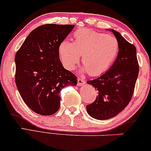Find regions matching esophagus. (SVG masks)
Instances as JSON below:
<instances>
[{"mask_svg":"<svg viewBox=\"0 0 151 151\" xmlns=\"http://www.w3.org/2000/svg\"><path fill=\"white\" fill-rule=\"evenodd\" d=\"M85 84V81L82 78H78V86H83Z\"/></svg>","mask_w":151,"mask_h":151,"instance_id":"1","label":"esophagus"}]
</instances>
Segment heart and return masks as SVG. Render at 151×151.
Masks as SVG:
<instances>
[{"label": "heart", "mask_w": 151, "mask_h": 151, "mask_svg": "<svg viewBox=\"0 0 151 151\" xmlns=\"http://www.w3.org/2000/svg\"><path fill=\"white\" fill-rule=\"evenodd\" d=\"M119 52V42L114 37L88 29L76 31L73 44L64 40L59 46V55L64 67L70 71L75 69L83 55V71L92 76L106 72Z\"/></svg>", "instance_id": "heart-1"}]
</instances>
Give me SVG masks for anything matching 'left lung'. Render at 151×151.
<instances>
[{
  "instance_id": "obj_1",
  "label": "left lung",
  "mask_w": 151,
  "mask_h": 151,
  "mask_svg": "<svg viewBox=\"0 0 151 151\" xmlns=\"http://www.w3.org/2000/svg\"><path fill=\"white\" fill-rule=\"evenodd\" d=\"M107 30L118 40V56L108 71L87 82L98 91L95 101L87 105V113L99 120L112 118L125 109L132 99L139 74L135 46L117 31Z\"/></svg>"
}]
</instances>
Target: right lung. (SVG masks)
Wrapping results in <instances>:
<instances>
[{
	"instance_id": "1",
	"label": "right lung",
	"mask_w": 151,
	"mask_h": 151,
	"mask_svg": "<svg viewBox=\"0 0 151 151\" xmlns=\"http://www.w3.org/2000/svg\"><path fill=\"white\" fill-rule=\"evenodd\" d=\"M74 25L46 24L26 37L15 55L17 87L24 103L37 114L49 116L60 107L63 88L76 86V76L64 68L59 46Z\"/></svg>"
}]
</instances>
